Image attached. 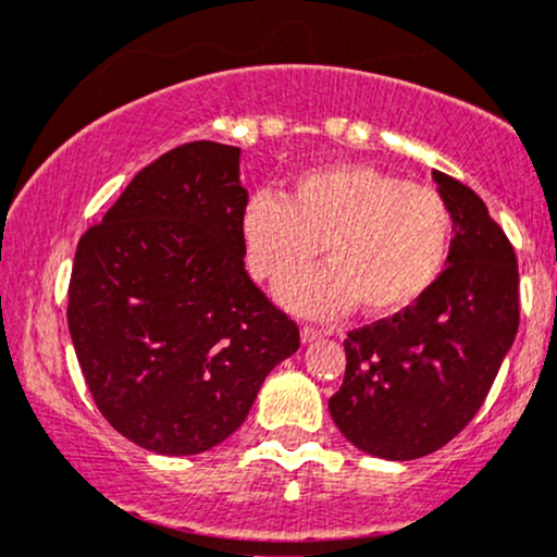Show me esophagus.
<instances>
[{"label": "esophagus", "instance_id": "1", "mask_svg": "<svg viewBox=\"0 0 557 557\" xmlns=\"http://www.w3.org/2000/svg\"><path fill=\"white\" fill-rule=\"evenodd\" d=\"M322 335H324V332L319 327H311V324H304V327H300V341H304V343H314Z\"/></svg>", "mask_w": 557, "mask_h": 557}]
</instances>
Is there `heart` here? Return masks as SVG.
<instances>
[{
    "mask_svg": "<svg viewBox=\"0 0 557 557\" xmlns=\"http://www.w3.org/2000/svg\"><path fill=\"white\" fill-rule=\"evenodd\" d=\"M450 238V207L437 188L367 164L304 172L285 201L259 194L243 212L248 264L264 283H290L322 246L327 270L283 290L309 317L354 304L374 317L406 311L440 277Z\"/></svg>",
    "mask_w": 557,
    "mask_h": 557,
    "instance_id": "1",
    "label": "heart"
}]
</instances>
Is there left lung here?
Returning a JSON list of instances; mask_svg holds the SVG:
<instances>
[{
  "mask_svg": "<svg viewBox=\"0 0 557 557\" xmlns=\"http://www.w3.org/2000/svg\"><path fill=\"white\" fill-rule=\"evenodd\" d=\"M450 207L447 267L417 304L348 332L332 421L389 461L430 456L474 419L519 330V267L474 190L432 172Z\"/></svg>",
  "mask_w": 557,
  "mask_h": 557,
  "instance_id": "left-lung-1",
  "label": "left lung"
}]
</instances>
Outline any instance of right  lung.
Masks as SVG:
<instances>
[{"label":"right lung","mask_w":557,"mask_h":557,"mask_svg":"<svg viewBox=\"0 0 557 557\" xmlns=\"http://www.w3.org/2000/svg\"><path fill=\"white\" fill-rule=\"evenodd\" d=\"M238 146L194 140L127 183L81 235L67 327L96 408L159 456L230 437L298 324L246 272Z\"/></svg>","instance_id":"obj_1"}]
</instances>
